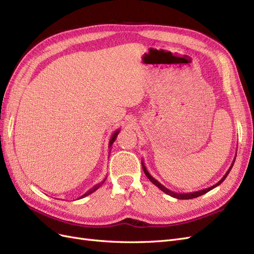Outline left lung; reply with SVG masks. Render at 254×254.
<instances>
[{
	"instance_id": "1",
	"label": "left lung",
	"mask_w": 254,
	"mask_h": 254,
	"mask_svg": "<svg viewBox=\"0 0 254 254\" xmlns=\"http://www.w3.org/2000/svg\"><path fill=\"white\" fill-rule=\"evenodd\" d=\"M235 159H236V156L234 157V159H233V162H232L231 166L229 167L228 172L225 174V176L222 177V178H221V179H220L216 184H214V186H212V187H210V188H207V189H204V190H201L190 191V193H176V191H173V190H168L167 188H165V187L163 186V184H161L158 180H156V179L153 178V177L149 174V172L147 171V168H146V166H145V164H144L143 161H142V166H143V171H144V173H145L146 177H147V178H148V179H149L153 184H155L156 187H158L161 190L164 191L165 194L170 195V196H172V197H174V198H177V199H193V198H197V197H199V196H201V195H203V194L207 193V191H210L211 190H213V189H215L216 187H218L219 184L227 178V176L229 175L230 171H231V168L233 167V164H234V162H235Z\"/></svg>"
}]
</instances>
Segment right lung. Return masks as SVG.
Here are the masks:
<instances>
[{
    "mask_svg": "<svg viewBox=\"0 0 254 254\" xmlns=\"http://www.w3.org/2000/svg\"><path fill=\"white\" fill-rule=\"evenodd\" d=\"M120 131H121V130L120 129H118V130H115V131H114V133L112 134V136H111V139H110V141H109V148L111 147V146H112V144L114 143V141H115V139H117V136H118V134L120 133ZM110 151H111V149H110ZM106 180V179H105ZM104 180V181H105ZM104 181H102V182H99V183H97V184H95V186L94 187H92L88 191H87V193H84L82 196H80L78 199H81V198H84V197H87V196H89L90 194H92V193H93V191H95L97 189H99V187H101L102 186V184L104 183Z\"/></svg>",
    "mask_w": 254,
    "mask_h": 254,
    "instance_id": "right-lung-1",
    "label": "right lung"
}]
</instances>
